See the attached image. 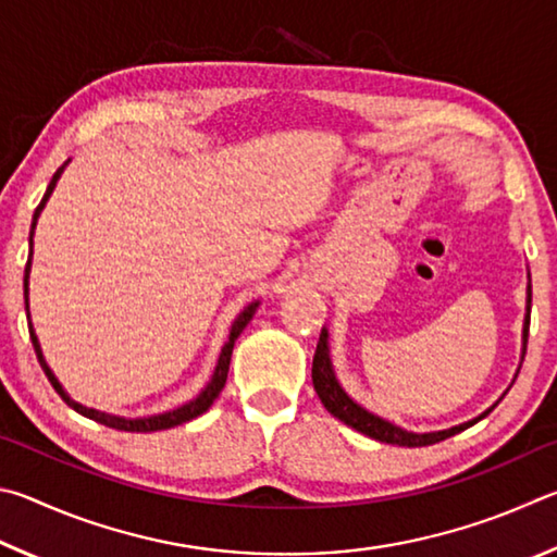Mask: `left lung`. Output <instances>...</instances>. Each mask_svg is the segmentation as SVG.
Segmentation results:
<instances>
[{"label":"left lung","instance_id":"1","mask_svg":"<svg viewBox=\"0 0 557 557\" xmlns=\"http://www.w3.org/2000/svg\"><path fill=\"white\" fill-rule=\"evenodd\" d=\"M529 325H531V276H529V298H525L523 352H521V357H525V343H529ZM327 337H330L327 330L323 327V333H320L318 349H315V357H313V386H315V394H318L320 401H323V406L327 408V411L333 413L335 418H339V421L347 423L349 428H355V431L364 433L369 437H374V441H379V443H392V445H404V447L433 445V443L445 441V437H450L455 433L465 431V428L474 425L476 421H482L484 416H490L494 411L496 404L490 408V411H484L480 418H474V421H467L462 425L447 428V431H437V433H411V431H404V428H398L394 423L384 421V418L369 413L367 408L355 404L352 398L345 394V388L339 386L337 376H335L333 362H330Z\"/></svg>","mask_w":557,"mask_h":557}]
</instances>
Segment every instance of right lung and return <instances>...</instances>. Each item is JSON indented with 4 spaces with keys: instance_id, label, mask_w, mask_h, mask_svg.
<instances>
[{
    "instance_id": "obj_1",
    "label": "right lung",
    "mask_w": 557,
    "mask_h": 557,
    "mask_svg": "<svg viewBox=\"0 0 557 557\" xmlns=\"http://www.w3.org/2000/svg\"><path fill=\"white\" fill-rule=\"evenodd\" d=\"M65 165H67V161L61 165V169H58V171L53 173V178H51V183H48V188H46V195L41 198V202H38V208H36V212H34L32 232H28V261H26V269H24V306H26V320H28V335H32V345H34V349H36L38 362H41L44 372H46V376H48V382L53 384L55 392L61 394L63 401H65L67 406H71L73 411H77V413L85 416V418H92V421L102 423V425H107V428H114V431H126V433H153V431H165V428H175V425H181V423H188V421H193V418H198V416H202L205 411H208L214 398L220 396V392L224 388V382H227L234 339H237V337L242 335V330L249 325V320L253 318V313H257V308H259V300H253V304H249L247 308H244L242 313L237 315V320H234V323H232L230 339H227V343H224V347H222L220 359H218V364H214V372H212V376H210V382H208V386H205L198 396L193 398V401L183 404V406H178V408H173V411H165V413H159V416H146V418H122V416L102 413V411H95V408H87V406H83V404L73 401V398L65 394V388L61 386V382H58V379H55V374L51 372V367L46 364L44 352H41V345H38V337H36V333H34L32 315H28V273H32L34 230H36L38 214H41L44 205L48 202V198H51V193H53V188H55L58 178H61V173L65 171Z\"/></svg>"
}]
</instances>
